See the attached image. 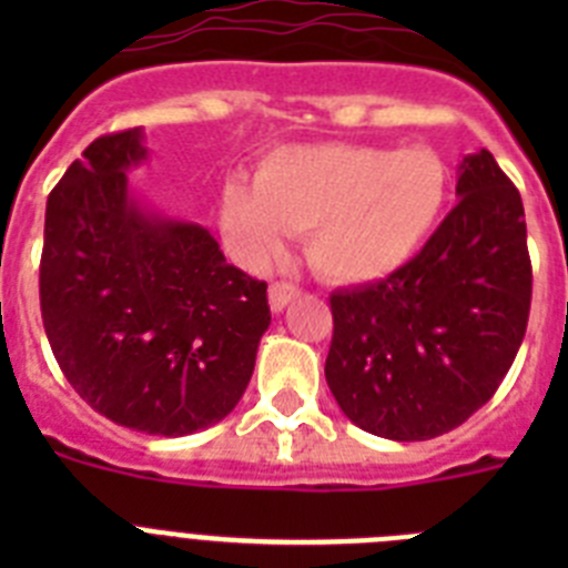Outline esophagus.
I'll list each match as a JSON object with an SVG mask.
<instances>
[{
    "label": "esophagus",
    "mask_w": 568,
    "mask_h": 568,
    "mask_svg": "<svg viewBox=\"0 0 568 568\" xmlns=\"http://www.w3.org/2000/svg\"><path fill=\"white\" fill-rule=\"evenodd\" d=\"M293 298H298V287L295 284H290V281H275V284H270V310L273 313H281Z\"/></svg>",
    "instance_id": "obj_1"
}]
</instances>
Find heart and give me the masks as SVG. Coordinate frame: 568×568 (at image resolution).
I'll list each match as a JSON object with an SVG mask.
<instances>
[{
    "instance_id": "b5f03b06",
    "label": "heart",
    "mask_w": 568,
    "mask_h": 568,
    "mask_svg": "<svg viewBox=\"0 0 568 568\" xmlns=\"http://www.w3.org/2000/svg\"><path fill=\"white\" fill-rule=\"evenodd\" d=\"M449 199L438 150L378 144H293L270 150L255 184L233 175L219 215L244 264L278 258L287 233L307 235V258L333 284L389 278L420 253Z\"/></svg>"
}]
</instances>
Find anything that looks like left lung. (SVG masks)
<instances>
[{"instance_id":"8db88e82","label":"left lung","mask_w":568,"mask_h":568,"mask_svg":"<svg viewBox=\"0 0 568 568\" xmlns=\"http://www.w3.org/2000/svg\"><path fill=\"white\" fill-rule=\"evenodd\" d=\"M460 202L406 267L329 295V393L364 433L429 440L495 395L526 335L524 202L489 150L458 168Z\"/></svg>"}]
</instances>
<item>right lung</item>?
<instances>
[{"label":"right lung","instance_id":"1","mask_svg":"<svg viewBox=\"0 0 568 568\" xmlns=\"http://www.w3.org/2000/svg\"><path fill=\"white\" fill-rule=\"evenodd\" d=\"M142 130L99 135L48 195L39 301L50 349L99 415L182 438L227 418L270 327L267 284L128 184Z\"/></svg>","mask_w":568,"mask_h":568}]
</instances>
